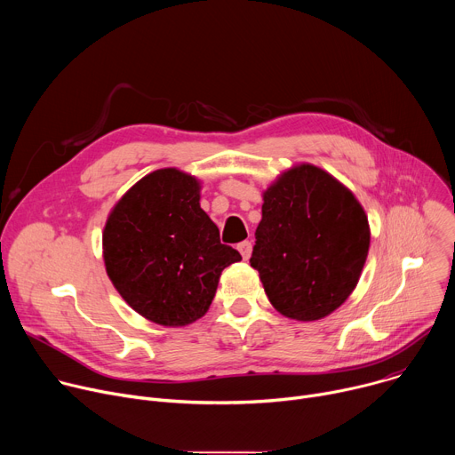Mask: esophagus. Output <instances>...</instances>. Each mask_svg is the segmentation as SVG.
Listing matches in <instances>:
<instances>
[{"label":"esophagus","mask_w":455,"mask_h":455,"mask_svg":"<svg viewBox=\"0 0 455 455\" xmlns=\"http://www.w3.org/2000/svg\"><path fill=\"white\" fill-rule=\"evenodd\" d=\"M237 250L241 251V255H243L244 261H248L250 255H251V243H250V241H243V243H239Z\"/></svg>","instance_id":"1"}]
</instances>
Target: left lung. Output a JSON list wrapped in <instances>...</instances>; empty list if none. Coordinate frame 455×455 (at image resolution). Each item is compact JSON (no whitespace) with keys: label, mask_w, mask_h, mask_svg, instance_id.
Returning <instances> with one entry per match:
<instances>
[{"label":"left lung","mask_w":455,"mask_h":455,"mask_svg":"<svg viewBox=\"0 0 455 455\" xmlns=\"http://www.w3.org/2000/svg\"><path fill=\"white\" fill-rule=\"evenodd\" d=\"M250 265L284 316L313 322L339 309L356 288L371 228L355 194L313 164L283 171L263 192Z\"/></svg>","instance_id":"1"}]
</instances>
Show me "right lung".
I'll list each match as a JSON object with an SVG mask.
<instances>
[{
    "mask_svg": "<svg viewBox=\"0 0 455 455\" xmlns=\"http://www.w3.org/2000/svg\"><path fill=\"white\" fill-rule=\"evenodd\" d=\"M202 181L176 167L139 180L111 209L102 257L120 297L144 318L183 328L202 318L221 272L241 255L200 207Z\"/></svg>",
    "mask_w": 455,
    "mask_h": 455,
    "instance_id": "obj_1",
    "label": "right lung"
}]
</instances>
